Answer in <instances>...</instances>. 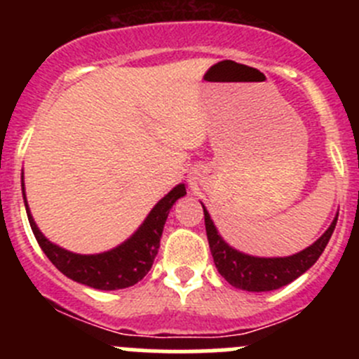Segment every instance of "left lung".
I'll return each mask as SVG.
<instances>
[{
	"label": "left lung",
	"mask_w": 359,
	"mask_h": 359,
	"mask_svg": "<svg viewBox=\"0 0 359 359\" xmlns=\"http://www.w3.org/2000/svg\"><path fill=\"white\" fill-rule=\"evenodd\" d=\"M201 206L203 213H205V227L210 252H212L217 271L234 288L247 292L278 290V288L292 283L300 274L306 273L320 259L325 247L330 241L332 233L335 229L337 217H339V213H337L330 227L311 247L304 248L302 252L288 257H253L229 247L219 234L213 220L210 219L208 210L205 208L203 203Z\"/></svg>",
	"instance_id": "left-lung-1"
}]
</instances>
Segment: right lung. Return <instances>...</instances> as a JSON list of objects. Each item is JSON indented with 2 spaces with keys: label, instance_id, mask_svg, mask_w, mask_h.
<instances>
[{
  "label": "right lung",
  "instance_id": "right-lung-1",
  "mask_svg": "<svg viewBox=\"0 0 359 359\" xmlns=\"http://www.w3.org/2000/svg\"><path fill=\"white\" fill-rule=\"evenodd\" d=\"M22 196L32 233H34L39 247L48 257L50 262L60 273L66 274L76 283L86 285V287L97 288V290H121V288H128L139 283L153 267L154 259L158 255L159 240H161L166 217H168L173 203L179 198L186 196V186L179 184L166 196H163L154 205V208L151 210L146 220L140 224L139 229L128 240L123 241L116 248H111L102 253H93V255H81V253L69 252V250L46 240L45 234L36 226L31 210H29L27 200H25L24 175Z\"/></svg>",
  "mask_w": 359,
  "mask_h": 359
}]
</instances>
